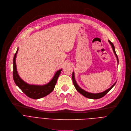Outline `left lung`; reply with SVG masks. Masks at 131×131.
Masks as SVG:
<instances>
[{
	"label": "left lung",
	"instance_id": "8db88e82",
	"mask_svg": "<svg viewBox=\"0 0 131 131\" xmlns=\"http://www.w3.org/2000/svg\"><path fill=\"white\" fill-rule=\"evenodd\" d=\"M108 42H110V44L111 45L112 48H113V50L114 52V54L117 58V61H118V63L119 62V60H118V57L116 54V51H115V47H114V45L113 44V43L110 41V40H108ZM72 81H73V84H74V86H75V88H76V89L77 90V91L80 92L81 94H82L83 95H84V96L87 97V98H89V99H100L102 97H103L104 95H106L112 89V88L115 85L116 82L113 85H112V86L111 87H110L109 89H107L106 90L104 91V92H101V93H90V92H88L84 90H83V89H82L81 87H79V86H78L75 81V76H74V72H73V73H72Z\"/></svg>",
	"mask_w": 131,
	"mask_h": 131
}]
</instances>
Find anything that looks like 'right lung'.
Returning <instances> with one entry per match:
<instances>
[{
	"mask_svg": "<svg viewBox=\"0 0 131 131\" xmlns=\"http://www.w3.org/2000/svg\"><path fill=\"white\" fill-rule=\"evenodd\" d=\"M18 50V49L17 48L14 55L13 61V76L15 84L26 95L33 99H39L49 94L54 90L55 86L57 83L58 78L62 71V69L57 71L51 80L46 85H29L21 79L17 71L15 60Z\"/></svg>",
	"mask_w": 131,
	"mask_h": 131,
	"instance_id": "1",
	"label": "right lung"
}]
</instances>
